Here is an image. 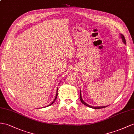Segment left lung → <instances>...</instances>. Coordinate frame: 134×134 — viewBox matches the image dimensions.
Returning a JSON list of instances; mask_svg holds the SVG:
<instances>
[{
  "label": "left lung",
  "mask_w": 134,
  "mask_h": 134,
  "mask_svg": "<svg viewBox=\"0 0 134 134\" xmlns=\"http://www.w3.org/2000/svg\"><path fill=\"white\" fill-rule=\"evenodd\" d=\"M121 38H122V40H123V42L125 43V44H126V40H125V38L124 36H123V34H121ZM80 101H81V102L82 103H83V104H84L85 105H86V106H88V107L91 108H93V109H98L104 108H106V106H100V107H99V106H97V107H94V106H92L89 105L88 104H87V103H85V102L83 101V99H82V98H81V92H80Z\"/></svg>",
  "instance_id": "1"
}]
</instances>
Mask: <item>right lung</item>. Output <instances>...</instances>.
<instances>
[{"instance_id":"add662e5","label":"right lung","mask_w":134,"mask_h":134,"mask_svg":"<svg viewBox=\"0 0 134 134\" xmlns=\"http://www.w3.org/2000/svg\"><path fill=\"white\" fill-rule=\"evenodd\" d=\"M58 89H57V94H56V96H55V99H54V100L52 102H51V104L49 105H48V106H50L51 104H53V103L55 102V101L56 100V99H57V96H58Z\"/></svg>"}]
</instances>
